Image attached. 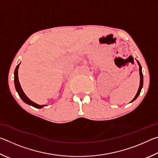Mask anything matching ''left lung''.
Here are the masks:
<instances>
[{
  "instance_id": "left-lung-1",
  "label": "left lung",
  "mask_w": 158,
  "mask_h": 158,
  "mask_svg": "<svg viewBox=\"0 0 158 158\" xmlns=\"http://www.w3.org/2000/svg\"><path fill=\"white\" fill-rule=\"evenodd\" d=\"M137 63H138V65H139V74H140V84H139V89H138V91H137V94H136V95H135V97L134 98V99L133 100H132V102H133L134 100H135L136 99H137V98H138V96H139V95L140 94V92H141V89H142V87H143V74H142V71H141V65H140V63H139V61L137 60Z\"/></svg>"
}]
</instances>
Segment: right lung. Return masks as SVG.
<instances>
[{
	"mask_svg": "<svg viewBox=\"0 0 158 158\" xmlns=\"http://www.w3.org/2000/svg\"><path fill=\"white\" fill-rule=\"evenodd\" d=\"M19 65H20V63L19 64V65H17V68H16L15 70V74H15V79H14V81H15V89H16V90H17V91L19 95V97L21 98V100H22L23 102H24L25 103L28 104V105H29L33 106H34V107H35V108L41 109V108L43 107V106H46V105H37V104L35 103L34 102L31 101L30 99H29L27 97V96L26 95L25 93H23V90H22V89H21V85L19 84V78H18V68H19Z\"/></svg>",
	"mask_w": 158,
	"mask_h": 158,
	"instance_id": "right-lung-1",
	"label": "right lung"
}]
</instances>
